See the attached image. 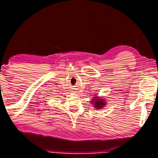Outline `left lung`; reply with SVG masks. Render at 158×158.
Segmentation results:
<instances>
[{
  "label": "left lung",
  "instance_id": "left-lung-1",
  "mask_svg": "<svg viewBox=\"0 0 158 158\" xmlns=\"http://www.w3.org/2000/svg\"><path fill=\"white\" fill-rule=\"evenodd\" d=\"M92 104L94 105V107L96 109H100L102 108L103 107L106 105V99H104V98H99V97H94V99L91 101Z\"/></svg>",
  "mask_w": 158,
  "mask_h": 158
}]
</instances>
